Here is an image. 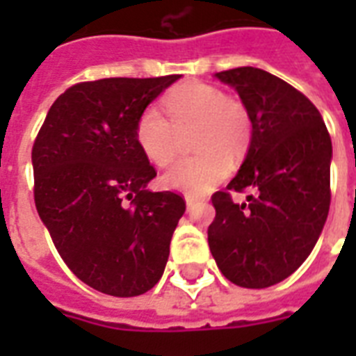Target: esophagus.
<instances>
[{"instance_id": "34e87169", "label": "esophagus", "mask_w": 356, "mask_h": 356, "mask_svg": "<svg viewBox=\"0 0 356 356\" xmlns=\"http://www.w3.org/2000/svg\"><path fill=\"white\" fill-rule=\"evenodd\" d=\"M184 200H186V209H188V211L195 205V203H197V200H195V197H192V195H186Z\"/></svg>"}]
</instances>
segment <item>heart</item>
Masks as SVG:
<instances>
[{"mask_svg":"<svg viewBox=\"0 0 356 356\" xmlns=\"http://www.w3.org/2000/svg\"><path fill=\"white\" fill-rule=\"evenodd\" d=\"M168 118L156 107L140 113L134 142L159 168L175 161L181 134L188 133L194 155L184 156L162 177V184L186 195H205L229 177L233 161L249 144L251 118L242 102L201 81L175 85L162 99Z\"/></svg>","mask_w":356,"mask_h":356,"instance_id":"heart-1","label":"heart"}]
</instances>
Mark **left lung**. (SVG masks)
I'll use <instances>...</instances> for the list:
<instances>
[{"label": "left lung", "instance_id": "8db88e82", "mask_svg": "<svg viewBox=\"0 0 356 356\" xmlns=\"http://www.w3.org/2000/svg\"><path fill=\"white\" fill-rule=\"evenodd\" d=\"M248 108L253 134L242 168L212 194L209 248L218 268L242 288H268L292 275L314 249L331 205V134L320 111L264 70L218 72ZM251 189L236 204L234 191Z\"/></svg>", "mask_w": 356, "mask_h": 356}]
</instances>
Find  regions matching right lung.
<instances>
[{
    "mask_svg": "<svg viewBox=\"0 0 356 356\" xmlns=\"http://www.w3.org/2000/svg\"><path fill=\"white\" fill-rule=\"evenodd\" d=\"M177 79L77 83L55 99L33 144L38 216L74 275L107 296L155 286L186 209L183 195L145 190L156 170L134 142L140 113Z\"/></svg>",
    "mask_w": 356,
    "mask_h": 356,
    "instance_id": "right-lung-1",
    "label": "right lung"
}]
</instances>
